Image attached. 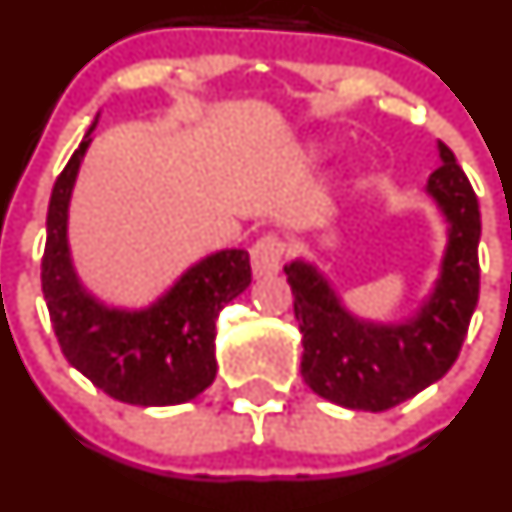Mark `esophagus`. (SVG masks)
<instances>
[{"label":"esophagus","mask_w":512,"mask_h":512,"mask_svg":"<svg viewBox=\"0 0 512 512\" xmlns=\"http://www.w3.org/2000/svg\"><path fill=\"white\" fill-rule=\"evenodd\" d=\"M281 256H283V244L276 236H263L251 246V271L256 278H268L276 276L278 268H281Z\"/></svg>","instance_id":"1"}]
</instances>
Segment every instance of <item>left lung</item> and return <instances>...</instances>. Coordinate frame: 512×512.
Here are the masks:
<instances>
[{"instance_id":"left-lung-1","label":"left lung","mask_w":512,"mask_h":512,"mask_svg":"<svg viewBox=\"0 0 512 512\" xmlns=\"http://www.w3.org/2000/svg\"><path fill=\"white\" fill-rule=\"evenodd\" d=\"M440 166L426 196L445 221V249L413 316L373 321L343 303L308 258L283 266L303 338L301 376L313 393L351 411H388L440 381L458 358L478 303L480 211L453 151L438 141Z\"/></svg>"}]
</instances>
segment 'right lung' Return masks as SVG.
Here are the masks:
<instances>
[{
	"label": "right lung",
	"instance_id": "obj_1",
	"mask_svg": "<svg viewBox=\"0 0 512 512\" xmlns=\"http://www.w3.org/2000/svg\"><path fill=\"white\" fill-rule=\"evenodd\" d=\"M96 121L99 116L49 199L44 301L67 361L106 396L131 406H179L214 383L216 318L249 288V251L221 249L199 258L149 306L101 301L84 286L69 246V206Z\"/></svg>",
	"mask_w": 512,
	"mask_h": 512
}]
</instances>
